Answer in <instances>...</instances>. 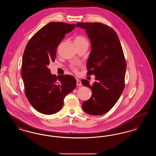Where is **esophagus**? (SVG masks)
Segmentation results:
<instances>
[{
    "label": "esophagus",
    "instance_id": "esophagus-1",
    "mask_svg": "<svg viewBox=\"0 0 156 156\" xmlns=\"http://www.w3.org/2000/svg\"><path fill=\"white\" fill-rule=\"evenodd\" d=\"M76 85L77 86H82V83L80 80H76Z\"/></svg>",
    "mask_w": 156,
    "mask_h": 156
}]
</instances>
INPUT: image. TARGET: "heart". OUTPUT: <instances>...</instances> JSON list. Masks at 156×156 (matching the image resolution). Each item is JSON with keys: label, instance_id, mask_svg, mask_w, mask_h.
<instances>
[{"label": "heart", "instance_id": "heart-1", "mask_svg": "<svg viewBox=\"0 0 156 156\" xmlns=\"http://www.w3.org/2000/svg\"><path fill=\"white\" fill-rule=\"evenodd\" d=\"M74 43L75 45H81L84 44H87V39L81 35H77L74 38ZM71 69L74 72H77L78 67L75 66H71Z\"/></svg>", "mask_w": 156, "mask_h": 156}]
</instances>
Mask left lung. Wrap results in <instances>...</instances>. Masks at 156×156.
Listing matches in <instances>:
<instances>
[{
    "mask_svg": "<svg viewBox=\"0 0 156 156\" xmlns=\"http://www.w3.org/2000/svg\"><path fill=\"white\" fill-rule=\"evenodd\" d=\"M76 27L86 30L92 50L87 60V75H95L90 85L82 80L83 85L90 87L91 98L82 103L84 112L101 115L115 105L125 87L126 63L119 37L108 25L101 23H78Z\"/></svg>",
    "mask_w": 156,
    "mask_h": 156,
    "instance_id": "1",
    "label": "left lung"
}]
</instances>
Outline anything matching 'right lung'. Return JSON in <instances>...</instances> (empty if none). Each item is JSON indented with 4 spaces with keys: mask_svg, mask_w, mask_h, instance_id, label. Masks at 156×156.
Wrapping results in <instances>:
<instances>
[{
    "mask_svg": "<svg viewBox=\"0 0 156 156\" xmlns=\"http://www.w3.org/2000/svg\"><path fill=\"white\" fill-rule=\"evenodd\" d=\"M75 24L50 22L37 32L25 47L21 75L27 98L32 106L44 114L59 112L66 96L76 87L75 78L53 75L48 68L55 62L57 46Z\"/></svg>",
    "mask_w": 156,
    "mask_h": 156,
    "instance_id": "add662e5",
    "label": "right lung"
}]
</instances>
